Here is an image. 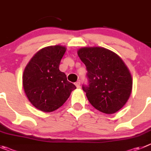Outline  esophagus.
<instances>
[{
	"instance_id": "34e87169",
	"label": "esophagus",
	"mask_w": 151,
	"mask_h": 151,
	"mask_svg": "<svg viewBox=\"0 0 151 151\" xmlns=\"http://www.w3.org/2000/svg\"><path fill=\"white\" fill-rule=\"evenodd\" d=\"M75 86H77V88L80 87V86H81V82L80 81H77V82L75 83Z\"/></svg>"
}]
</instances>
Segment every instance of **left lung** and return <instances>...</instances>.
<instances>
[{
    "instance_id": "left-lung-1",
    "label": "left lung",
    "mask_w": 151,
    "mask_h": 151,
    "mask_svg": "<svg viewBox=\"0 0 151 151\" xmlns=\"http://www.w3.org/2000/svg\"><path fill=\"white\" fill-rule=\"evenodd\" d=\"M87 70V84L82 86L90 104L104 114H114L128 101L132 88L129 70L116 53L103 47L77 52Z\"/></svg>"
}]
</instances>
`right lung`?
<instances>
[{
    "instance_id": "add662e5",
    "label": "right lung",
    "mask_w": 151,
    "mask_h": 151,
    "mask_svg": "<svg viewBox=\"0 0 151 151\" xmlns=\"http://www.w3.org/2000/svg\"><path fill=\"white\" fill-rule=\"evenodd\" d=\"M65 51V47L62 46L42 49L32 57L23 73V87L28 100L43 112L60 108L76 89L59 70Z\"/></svg>"
}]
</instances>
